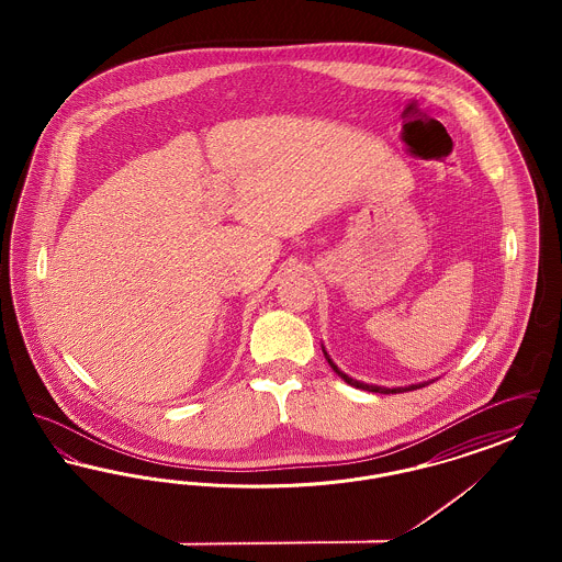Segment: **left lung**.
I'll use <instances>...</instances> for the list:
<instances>
[{
	"mask_svg": "<svg viewBox=\"0 0 562 562\" xmlns=\"http://www.w3.org/2000/svg\"><path fill=\"white\" fill-rule=\"evenodd\" d=\"M324 351V358L328 360V364H330V369L335 371V373L339 374L346 383L349 385H353V387H358V390H367V392H374V394H401V392H411V390H419V387H426L428 383L431 381H424V383H413V385H406V387H381V385H369V383H362V381H356V379H351L349 374L344 373V371H339V367L330 360V356L326 353V349L322 348Z\"/></svg>",
	"mask_w": 562,
	"mask_h": 562,
	"instance_id": "8db88e82",
	"label": "left lung"
}]
</instances>
